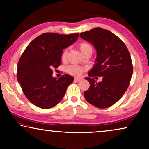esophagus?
Instances as JSON below:
<instances>
[{
    "mask_svg": "<svg viewBox=\"0 0 149 149\" xmlns=\"http://www.w3.org/2000/svg\"><path fill=\"white\" fill-rule=\"evenodd\" d=\"M74 80L77 81H79L81 80V78H79V77H75Z\"/></svg>",
    "mask_w": 149,
    "mask_h": 149,
    "instance_id": "34e87169",
    "label": "esophagus"
}]
</instances>
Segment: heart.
Listing matches in <instances>:
<instances>
[{
  "instance_id": "heart-1",
  "label": "heart",
  "mask_w": 149,
  "mask_h": 149,
  "mask_svg": "<svg viewBox=\"0 0 149 149\" xmlns=\"http://www.w3.org/2000/svg\"><path fill=\"white\" fill-rule=\"evenodd\" d=\"M78 47L83 55L86 54L87 52H92V47L91 46V45L87 43V42H80V43L78 45ZM67 54H68V49H66L64 50V52H63L62 54V59L63 60H65L66 59ZM84 70L85 69L83 68V67L77 66V65H70V66H69L68 67V68H67L68 72L70 73V74L74 75V76H80V75L83 72Z\"/></svg>"
}]
</instances>
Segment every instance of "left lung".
Segmentation results:
<instances>
[{"label": "left lung", "instance_id": "left-lung-1", "mask_svg": "<svg viewBox=\"0 0 149 149\" xmlns=\"http://www.w3.org/2000/svg\"><path fill=\"white\" fill-rule=\"evenodd\" d=\"M80 36L94 46L96 63L88 72L89 88L84 96L89 104L106 109L117 102L127 90L133 73L131 56L125 43L108 30L95 28ZM102 76L97 83L93 77ZM96 79V77H95Z\"/></svg>", "mask_w": 149, "mask_h": 149}]
</instances>
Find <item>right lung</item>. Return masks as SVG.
<instances>
[{
    "label": "right lung",
    "mask_w": 149,
    "mask_h": 149,
    "mask_svg": "<svg viewBox=\"0 0 149 149\" xmlns=\"http://www.w3.org/2000/svg\"><path fill=\"white\" fill-rule=\"evenodd\" d=\"M79 34L43 33L30 42L22 54L17 64V81L34 105L51 109L64 97L74 78L68 74L54 78L52 69L61 64L63 49L74 43Z\"/></svg>",
    "instance_id": "obj_1"
}]
</instances>
